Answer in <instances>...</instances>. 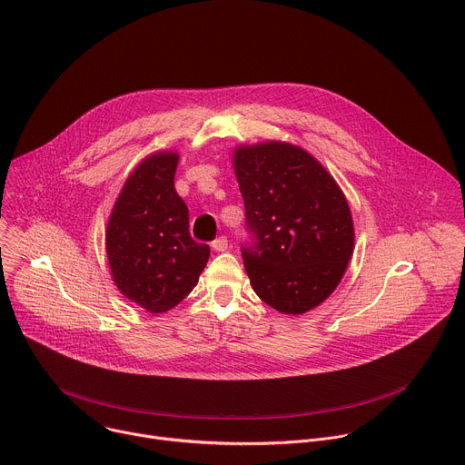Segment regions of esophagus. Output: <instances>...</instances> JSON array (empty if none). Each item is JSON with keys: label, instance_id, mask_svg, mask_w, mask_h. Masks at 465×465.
Instances as JSON below:
<instances>
[{"label": "esophagus", "instance_id": "obj_1", "mask_svg": "<svg viewBox=\"0 0 465 465\" xmlns=\"http://www.w3.org/2000/svg\"><path fill=\"white\" fill-rule=\"evenodd\" d=\"M212 248H213L215 252H226V250H228V239H226V237L215 239V241L212 242Z\"/></svg>", "mask_w": 465, "mask_h": 465}]
</instances>
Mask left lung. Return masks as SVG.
Wrapping results in <instances>:
<instances>
[{
	"label": "left lung",
	"mask_w": 465,
	"mask_h": 465,
	"mask_svg": "<svg viewBox=\"0 0 465 465\" xmlns=\"http://www.w3.org/2000/svg\"><path fill=\"white\" fill-rule=\"evenodd\" d=\"M253 242L242 248L255 294L283 314L318 307L353 253L351 210L337 180L305 149L262 142L233 149Z\"/></svg>",
	"instance_id": "left-lung-1"
}]
</instances>
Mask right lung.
<instances>
[{"instance_id": "right-lung-1", "label": "right lung", "mask_w": 465, "mask_h": 465, "mask_svg": "<svg viewBox=\"0 0 465 465\" xmlns=\"http://www.w3.org/2000/svg\"><path fill=\"white\" fill-rule=\"evenodd\" d=\"M180 154H149L126 178L106 224V255L119 292L151 314L176 307L198 283L210 246L189 235L174 189Z\"/></svg>"}]
</instances>
